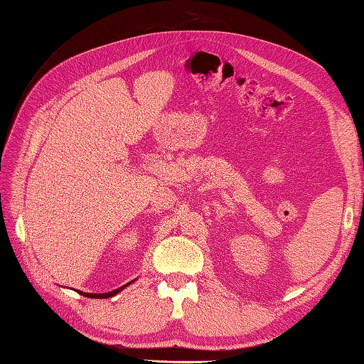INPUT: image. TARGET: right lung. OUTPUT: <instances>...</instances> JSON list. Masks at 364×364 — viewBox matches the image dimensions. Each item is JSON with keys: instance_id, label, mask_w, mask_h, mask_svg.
Instances as JSON below:
<instances>
[{"instance_id": "add662e5", "label": "right lung", "mask_w": 364, "mask_h": 364, "mask_svg": "<svg viewBox=\"0 0 364 364\" xmlns=\"http://www.w3.org/2000/svg\"><path fill=\"white\" fill-rule=\"evenodd\" d=\"M124 287H126V285H123V287H119V289H117L114 291H109V293H82V294L86 296V297H92V299H106V297H112L114 294H117L118 291H121Z\"/></svg>"}]
</instances>
